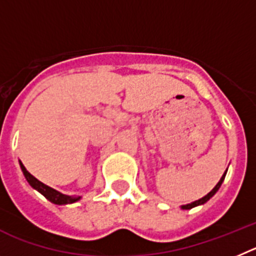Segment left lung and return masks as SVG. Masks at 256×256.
<instances>
[{"label":"left lung","instance_id":"1","mask_svg":"<svg viewBox=\"0 0 256 256\" xmlns=\"http://www.w3.org/2000/svg\"><path fill=\"white\" fill-rule=\"evenodd\" d=\"M226 174H227V170H226V172H224V174H223V176L220 177V182H218L217 185L214 186V188H213V190L210 191V192H209V194H206V196H204V198H202V199H199V200H195V202H190V204H186V206H181V209H186V210H188V209L194 208V206H202V204H204V202H208V200L210 199V198L213 196V195L216 194V192H217V191H218V188H220V185H222V182H223V180H224V177H226Z\"/></svg>","mask_w":256,"mask_h":256}]
</instances>
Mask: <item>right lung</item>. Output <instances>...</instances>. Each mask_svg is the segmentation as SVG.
Here are the masks:
<instances>
[{"mask_svg": "<svg viewBox=\"0 0 256 256\" xmlns=\"http://www.w3.org/2000/svg\"><path fill=\"white\" fill-rule=\"evenodd\" d=\"M20 167H22V174H24L25 178H26V181L29 182V185L33 188H36V191H39V192H40L46 199L50 200V202L57 204V206H65V204H71V202H78V200H80V196H68V195L62 194L60 191L54 190V188H50V186L40 182V181L36 180L33 174H29V172L26 171V168L24 167V164H22V162H20Z\"/></svg>", "mask_w": 256, "mask_h": 256, "instance_id": "add662e5", "label": "right lung"}]
</instances>
